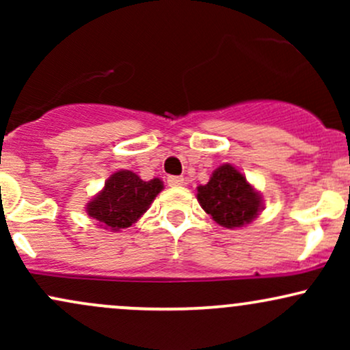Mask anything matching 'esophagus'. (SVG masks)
Wrapping results in <instances>:
<instances>
[{
	"label": "esophagus",
	"mask_w": 350,
	"mask_h": 350,
	"mask_svg": "<svg viewBox=\"0 0 350 350\" xmlns=\"http://www.w3.org/2000/svg\"><path fill=\"white\" fill-rule=\"evenodd\" d=\"M167 184H170L171 187L184 186V178L183 176H170V178H167Z\"/></svg>",
	"instance_id": "obj_1"
}]
</instances>
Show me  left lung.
I'll return each instance as SVG.
<instances>
[{"label":"left lung","mask_w":350,"mask_h":350,"mask_svg":"<svg viewBox=\"0 0 350 350\" xmlns=\"http://www.w3.org/2000/svg\"><path fill=\"white\" fill-rule=\"evenodd\" d=\"M198 200L219 226L227 228L250 224L263 208L262 196L232 164L217 167L206 186L198 187Z\"/></svg>","instance_id":"left-lung-1"}]
</instances>
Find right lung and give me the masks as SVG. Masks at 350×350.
<instances>
[{
  "label": "right lung",
  "instance_id": "add662e5",
  "mask_svg": "<svg viewBox=\"0 0 350 350\" xmlns=\"http://www.w3.org/2000/svg\"><path fill=\"white\" fill-rule=\"evenodd\" d=\"M161 191V179L143 180L133 171H118L108 178L102 192L92 199L87 214L100 226L118 232L135 224Z\"/></svg>",
  "mask_w": 350,
  "mask_h": 350
}]
</instances>
